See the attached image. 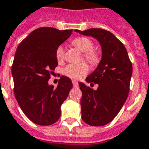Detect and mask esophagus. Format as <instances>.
<instances>
[{
    "mask_svg": "<svg viewBox=\"0 0 149 149\" xmlns=\"http://www.w3.org/2000/svg\"><path fill=\"white\" fill-rule=\"evenodd\" d=\"M72 84L74 85V87H77L79 85V83L76 80H72Z\"/></svg>",
    "mask_w": 149,
    "mask_h": 149,
    "instance_id": "esophagus-1",
    "label": "esophagus"
}]
</instances>
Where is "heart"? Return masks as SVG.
Here are the masks:
<instances>
[{
	"mask_svg": "<svg viewBox=\"0 0 149 149\" xmlns=\"http://www.w3.org/2000/svg\"><path fill=\"white\" fill-rule=\"evenodd\" d=\"M73 45L84 52V57L91 64L96 65L100 61V55L96 51L93 50L94 45L92 41L87 37H78L72 41ZM56 57L59 61H61L65 57V49L62 45L57 47L56 50ZM89 71V67L86 63L70 64L65 67L63 73L65 75L74 79H79L86 75Z\"/></svg>",
	"mask_w": 149,
	"mask_h": 149,
	"instance_id": "1",
	"label": "heart"
}]
</instances>
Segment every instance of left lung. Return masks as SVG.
Instances as JSON below:
<instances>
[{"label": "left lung", "mask_w": 149, "mask_h": 149, "mask_svg": "<svg viewBox=\"0 0 149 149\" xmlns=\"http://www.w3.org/2000/svg\"><path fill=\"white\" fill-rule=\"evenodd\" d=\"M75 31L95 38L101 46L100 63L86 78L88 83L97 84L98 88L93 90L84 83L79 85L83 121L90 126H104L115 118L127 98L132 65L123 44L109 31L91 28Z\"/></svg>", "instance_id": "obj_1"}]
</instances>
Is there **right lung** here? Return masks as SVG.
I'll return each instance as SVG.
<instances>
[{"mask_svg": "<svg viewBox=\"0 0 149 149\" xmlns=\"http://www.w3.org/2000/svg\"><path fill=\"white\" fill-rule=\"evenodd\" d=\"M72 33L53 27L35 30L19 44L12 65L14 96L22 112L34 123L49 126L61 116V105L73 87L61 76L57 88L49 84L57 65L56 50Z\"/></svg>", "mask_w": 149, "mask_h": 149, "instance_id": "obj_1", "label": "right lung"}]
</instances>
